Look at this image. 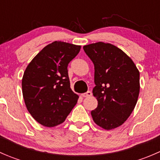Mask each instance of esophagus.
Here are the masks:
<instances>
[{
  "mask_svg": "<svg viewBox=\"0 0 160 160\" xmlns=\"http://www.w3.org/2000/svg\"><path fill=\"white\" fill-rule=\"evenodd\" d=\"M91 95H92V92L91 91H88V92H86V93H82L81 96L83 97V98H88V97L91 96Z\"/></svg>",
  "mask_w": 160,
  "mask_h": 160,
  "instance_id": "1",
  "label": "esophagus"
}]
</instances>
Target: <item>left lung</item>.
<instances>
[{
  "label": "left lung",
  "mask_w": 160,
  "mask_h": 160,
  "mask_svg": "<svg viewBox=\"0 0 160 160\" xmlns=\"http://www.w3.org/2000/svg\"><path fill=\"white\" fill-rule=\"evenodd\" d=\"M94 65L93 96L98 108L91 111L98 125L111 130L122 125L133 111L139 94V72L130 57L110 43L83 46Z\"/></svg>",
  "instance_id": "1"
}]
</instances>
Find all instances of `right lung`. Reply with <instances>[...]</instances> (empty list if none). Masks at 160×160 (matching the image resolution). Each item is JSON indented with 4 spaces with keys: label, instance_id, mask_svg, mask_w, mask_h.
Here are the masks:
<instances>
[{
    "label": "right lung",
    "instance_id": "1",
    "mask_svg": "<svg viewBox=\"0 0 160 160\" xmlns=\"http://www.w3.org/2000/svg\"><path fill=\"white\" fill-rule=\"evenodd\" d=\"M80 46L53 42L31 61L24 72L22 93L28 112L46 127L62 124L79 96L70 88L67 67Z\"/></svg>",
    "mask_w": 160,
    "mask_h": 160
}]
</instances>
